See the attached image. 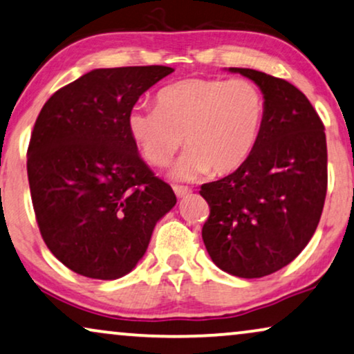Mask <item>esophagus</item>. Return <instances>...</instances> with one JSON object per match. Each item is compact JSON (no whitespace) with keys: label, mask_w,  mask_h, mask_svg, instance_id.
Here are the masks:
<instances>
[{"label":"esophagus","mask_w":354,"mask_h":354,"mask_svg":"<svg viewBox=\"0 0 354 354\" xmlns=\"http://www.w3.org/2000/svg\"><path fill=\"white\" fill-rule=\"evenodd\" d=\"M172 188H174V193H176V195H177V198H183V196H187V195H188V193H190V188H187V187H180V185H174Z\"/></svg>","instance_id":"esophagus-1"}]
</instances>
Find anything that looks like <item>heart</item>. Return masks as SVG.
Returning <instances> with one entry per match:
<instances>
[{
  "instance_id": "obj_1",
  "label": "heart",
  "mask_w": 354,
  "mask_h": 354,
  "mask_svg": "<svg viewBox=\"0 0 354 354\" xmlns=\"http://www.w3.org/2000/svg\"><path fill=\"white\" fill-rule=\"evenodd\" d=\"M266 120V98L246 79H185L164 86L156 108L135 106L127 127L145 161L162 167L182 142L188 149L172 167L174 180L193 182L211 171L235 172L248 161Z\"/></svg>"
}]
</instances>
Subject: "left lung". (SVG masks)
Returning a JSON list of instances; mask_svg holds the SVG:
<instances>
[{
  "label": "left lung",
  "mask_w": 354,
  "mask_h": 354,
  "mask_svg": "<svg viewBox=\"0 0 354 354\" xmlns=\"http://www.w3.org/2000/svg\"><path fill=\"white\" fill-rule=\"evenodd\" d=\"M266 98V120L253 154L221 180L205 183L209 205L203 241L227 274L259 279L292 263L311 240L327 193L324 124L309 100L287 80L229 67Z\"/></svg>",
  "instance_id": "obj_1"
}]
</instances>
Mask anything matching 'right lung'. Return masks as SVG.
I'll return each mask as SVG.
<instances>
[{
	"label": "right lung",
	"instance_id": "add662e5",
	"mask_svg": "<svg viewBox=\"0 0 354 354\" xmlns=\"http://www.w3.org/2000/svg\"><path fill=\"white\" fill-rule=\"evenodd\" d=\"M166 66L95 69L43 106L27 149L28 185L40 234L66 268L115 280L147 253L156 222L176 206L127 127L140 96Z\"/></svg>",
	"mask_w": 354,
	"mask_h": 354
}]
</instances>
